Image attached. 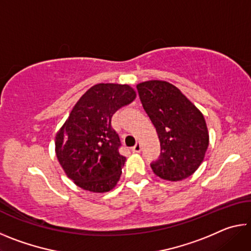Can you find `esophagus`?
Returning a JSON list of instances; mask_svg holds the SVG:
<instances>
[{"label":"esophagus","mask_w":251,"mask_h":251,"mask_svg":"<svg viewBox=\"0 0 251 251\" xmlns=\"http://www.w3.org/2000/svg\"><path fill=\"white\" fill-rule=\"evenodd\" d=\"M141 150H142L141 144H136L135 146L131 147V151H133V152H139V151H141Z\"/></svg>","instance_id":"1"}]
</instances>
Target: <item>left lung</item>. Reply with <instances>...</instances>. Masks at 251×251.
<instances>
[{
  "mask_svg": "<svg viewBox=\"0 0 251 251\" xmlns=\"http://www.w3.org/2000/svg\"><path fill=\"white\" fill-rule=\"evenodd\" d=\"M137 91L160 142L159 158L151 164L152 172L171 181L192 176L209 145L201 112L176 86L165 80L139 83Z\"/></svg>",
  "mask_w": 251,
  "mask_h": 251,
  "instance_id": "8db88e82",
  "label": "left lung"
}]
</instances>
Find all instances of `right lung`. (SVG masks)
I'll return each mask as SVG.
<instances>
[{"instance_id":"obj_1","label":"right lung","mask_w":251,"mask_h":251,"mask_svg":"<svg viewBox=\"0 0 251 251\" xmlns=\"http://www.w3.org/2000/svg\"><path fill=\"white\" fill-rule=\"evenodd\" d=\"M135 97L129 85L96 84L80 97L57 131V159L80 188L106 193L120 180L126 158L118 151L122 144L112 127V117Z\"/></svg>"}]
</instances>
